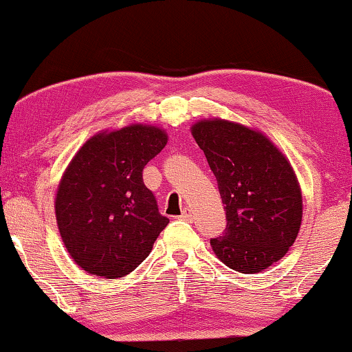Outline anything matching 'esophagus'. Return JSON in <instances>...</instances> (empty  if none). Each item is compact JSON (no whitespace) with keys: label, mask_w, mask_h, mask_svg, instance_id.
<instances>
[{"label":"esophagus","mask_w":352,"mask_h":352,"mask_svg":"<svg viewBox=\"0 0 352 352\" xmlns=\"http://www.w3.org/2000/svg\"><path fill=\"white\" fill-rule=\"evenodd\" d=\"M179 218L184 219V221H192V218H194V214H192V211L187 208V210L182 211V214L179 216Z\"/></svg>","instance_id":"esophagus-1"}]
</instances>
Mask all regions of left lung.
<instances>
[{
    "label": "left lung",
    "mask_w": 352,
    "mask_h": 352,
    "mask_svg": "<svg viewBox=\"0 0 352 352\" xmlns=\"http://www.w3.org/2000/svg\"><path fill=\"white\" fill-rule=\"evenodd\" d=\"M218 181L226 229L211 239L226 266L253 274L285 256L301 226L302 200L283 153L261 133L224 120L192 128Z\"/></svg>",
    "instance_id": "left-lung-1"
}]
</instances>
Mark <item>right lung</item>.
<instances>
[{
    "mask_svg": "<svg viewBox=\"0 0 352 352\" xmlns=\"http://www.w3.org/2000/svg\"><path fill=\"white\" fill-rule=\"evenodd\" d=\"M160 128L131 124L91 138L70 162L56 197L60 237L74 261L98 277H123L148 256L170 219L142 181L166 146Z\"/></svg>",
    "mask_w": 352,
    "mask_h": 352,
    "instance_id": "1",
    "label": "right lung"
}]
</instances>
